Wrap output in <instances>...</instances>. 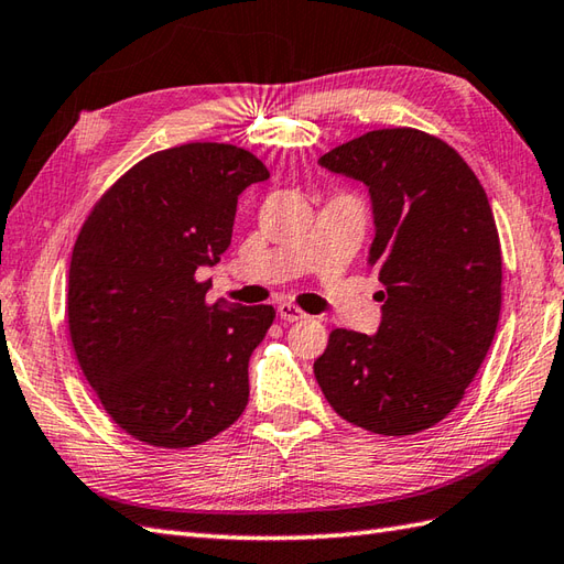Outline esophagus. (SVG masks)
Wrapping results in <instances>:
<instances>
[{
    "mask_svg": "<svg viewBox=\"0 0 564 564\" xmlns=\"http://www.w3.org/2000/svg\"><path fill=\"white\" fill-rule=\"evenodd\" d=\"M279 317L283 322H303V319H307V314L300 307H295L293 303H281L279 305Z\"/></svg>",
    "mask_w": 564,
    "mask_h": 564,
    "instance_id": "1",
    "label": "esophagus"
}]
</instances>
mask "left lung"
Segmentation results:
<instances>
[{"label":"left lung","mask_w":564,"mask_h":564,"mask_svg":"<svg viewBox=\"0 0 564 564\" xmlns=\"http://www.w3.org/2000/svg\"><path fill=\"white\" fill-rule=\"evenodd\" d=\"M319 165L370 189L384 305L375 336L329 334L314 377L344 421L415 435L459 405L495 338L502 252L488 194L447 141L413 127L375 129Z\"/></svg>","instance_id":"1"}]
</instances>
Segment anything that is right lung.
Wrapping results in <instances>:
<instances>
[{
  "mask_svg": "<svg viewBox=\"0 0 564 564\" xmlns=\"http://www.w3.org/2000/svg\"><path fill=\"white\" fill-rule=\"evenodd\" d=\"M269 177L254 153L194 141L155 151L105 192L74 242L67 324L102 409L151 447L208 442L242 415L271 305L206 303L238 196Z\"/></svg>",
  "mask_w": 564,
  "mask_h": 564,
  "instance_id": "obj_1",
  "label": "right lung"
}]
</instances>
